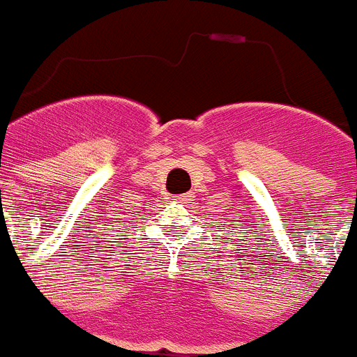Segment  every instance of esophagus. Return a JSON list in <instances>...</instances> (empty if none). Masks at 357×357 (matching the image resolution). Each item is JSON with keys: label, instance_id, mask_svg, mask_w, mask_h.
Wrapping results in <instances>:
<instances>
[{"label": "esophagus", "instance_id": "obj_1", "mask_svg": "<svg viewBox=\"0 0 357 357\" xmlns=\"http://www.w3.org/2000/svg\"><path fill=\"white\" fill-rule=\"evenodd\" d=\"M176 199H179V202H190L192 199V194H181V196H174Z\"/></svg>", "mask_w": 357, "mask_h": 357}]
</instances>
